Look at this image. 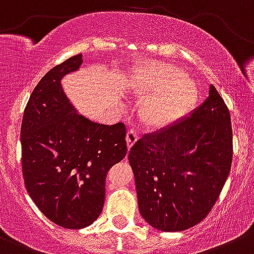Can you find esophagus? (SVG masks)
I'll return each mask as SVG.
<instances>
[{"label": "esophagus", "instance_id": "obj_1", "mask_svg": "<svg viewBox=\"0 0 254 254\" xmlns=\"http://www.w3.org/2000/svg\"><path fill=\"white\" fill-rule=\"evenodd\" d=\"M126 139H127V146H128L129 149L134 143H136L137 139H138V131H136V129H129V131L127 132Z\"/></svg>", "mask_w": 254, "mask_h": 254}]
</instances>
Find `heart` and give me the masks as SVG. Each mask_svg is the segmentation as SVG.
Listing matches in <instances>:
<instances>
[{
    "mask_svg": "<svg viewBox=\"0 0 254 254\" xmlns=\"http://www.w3.org/2000/svg\"><path fill=\"white\" fill-rule=\"evenodd\" d=\"M132 95L142 101L139 118L152 129L165 128L187 116L198 101V88L185 69L158 61L134 67L128 82Z\"/></svg>",
    "mask_w": 254,
    "mask_h": 254,
    "instance_id": "heart-1",
    "label": "heart"
}]
</instances>
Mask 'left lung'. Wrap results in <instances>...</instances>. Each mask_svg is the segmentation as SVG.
Instances as JSON below:
<instances>
[{"mask_svg": "<svg viewBox=\"0 0 254 254\" xmlns=\"http://www.w3.org/2000/svg\"><path fill=\"white\" fill-rule=\"evenodd\" d=\"M231 115L213 84L190 117L144 134L129 149L139 213L163 232H180L207 217L231 171Z\"/></svg>", "mask_w": 254, "mask_h": 254, "instance_id": "8db88e82", "label": "left lung"}]
</instances>
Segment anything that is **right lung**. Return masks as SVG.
<instances>
[{
    "mask_svg": "<svg viewBox=\"0 0 254 254\" xmlns=\"http://www.w3.org/2000/svg\"><path fill=\"white\" fill-rule=\"evenodd\" d=\"M81 64L76 55L50 69L31 93L21 125L26 190L50 221L68 229L98 218L108 171L127 153L123 123L87 120L64 95L61 78Z\"/></svg>",
    "mask_w": 254,
    "mask_h": 254,
    "instance_id": "add662e5",
    "label": "right lung"
}]
</instances>
